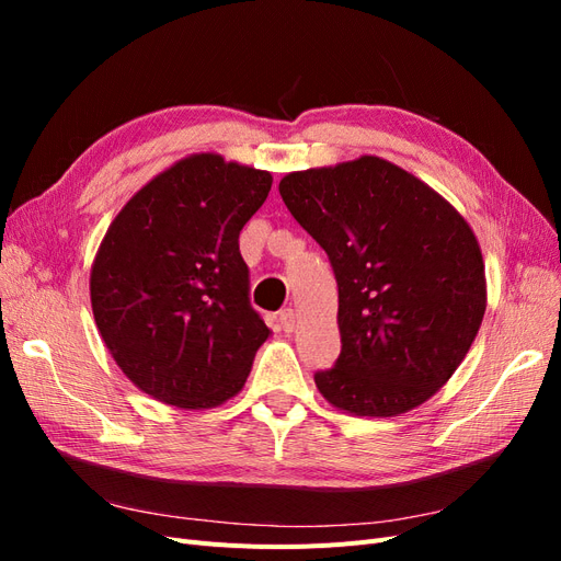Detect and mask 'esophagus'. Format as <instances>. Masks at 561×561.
I'll list each match as a JSON object with an SVG mask.
<instances>
[{"label": "esophagus", "instance_id": "obj_1", "mask_svg": "<svg viewBox=\"0 0 561 561\" xmlns=\"http://www.w3.org/2000/svg\"><path fill=\"white\" fill-rule=\"evenodd\" d=\"M278 322H280V330L290 334L297 328V313L293 309H285L278 313Z\"/></svg>", "mask_w": 561, "mask_h": 561}]
</instances>
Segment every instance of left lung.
I'll use <instances>...</instances> for the list:
<instances>
[{"mask_svg": "<svg viewBox=\"0 0 561 561\" xmlns=\"http://www.w3.org/2000/svg\"><path fill=\"white\" fill-rule=\"evenodd\" d=\"M287 210L328 252L342 353L320 396L353 416H400L463 363L486 311L478 239L416 175L365 154L287 173Z\"/></svg>", "mask_w": 561, "mask_h": 561, "instance_id": "obj_1", "label": "left lung"}]
</instances>
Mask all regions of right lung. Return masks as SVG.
I'll return each mask as SVG.
<instances>
[{"mask_svg":"<svg viewBox=\"0 0 561 561\" xmlns=\"http://www.w3.org/2000/svg\"><path fill=\"white\" fill-rule=\"evenodd\" d=\"M268 171L190 154L118 210L91 266V309L114 363L180 410L239 396L271 330L248 299L239 233L271 192Z\"/></svg>","mask_w":561,"mask_h":561,"instance_id":"add662e5","label":"right lung"}]
</instances>
